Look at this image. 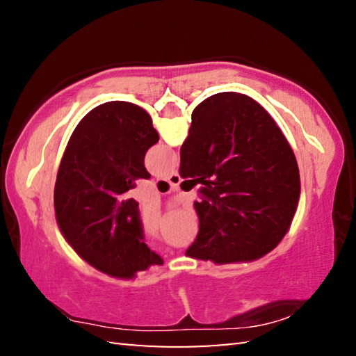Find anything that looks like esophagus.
<instances>
[{"label":"esophagus","instance_id":"34e87169","mask_svg":"<svg viewBox=\"0 0 356 356\" xmlns=\"http://www.w3.org/2000/svg\"><path fill=\"white\" fill-rule=\"evenodd\" d=\"M165 180H166L168 184H171V185H174V186L179 185V184H180V176H179V172H177V171H172V172L170 174V176H166V177H165Z\"/></svg>","mask_w":356,"mask_h":356}]
</instances>
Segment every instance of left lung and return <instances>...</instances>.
Listing matches in <instances>:
<instances>
[{
    "label": "left lung",
    "instance_id": "obj_1",
    "mask_svg": "<svg viewBox=\"0 0 356 356\" xmlns=\"http://www.w3.org/2000/svg\"><path fill=\"white\" fill-rule=\"evenodd\" d=\"M159 143L152 119L130 102L95 106L76 125L55 184L64 238L83 261L113 278L131 280L161 259L144 243L138 202L127 196L149 179L144 155Z\"/></svg>",
    "mask_w": 356,
    "mask_h": 356
}]
</instances>
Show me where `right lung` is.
Masks as SVG:
<instances>
[{"mask_svg":"<svg viewBox=\"0 0 356 356\" xmlns=\"http://www.w3.org/2000/svg\"><path fill=\"white\" fill-rule=\"evenodd\" d=\"M179 171L206 185L195 201L200 232L185 256L251 262L291 227L300 200L297 160L272 116L248 95L220 92L195 108Z\"/></svg>","mask_w":356,"mask_h":356,"instance_id":"obj_1","label":"right lung"}]
</instances>
